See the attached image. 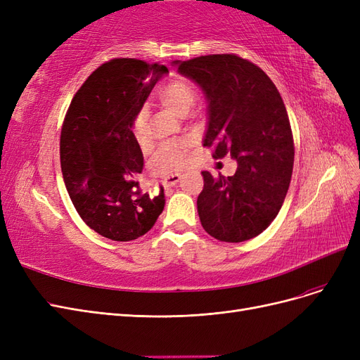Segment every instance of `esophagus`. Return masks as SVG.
I'll return each mask as SVG.
<instances>
[{
    "instance_id": "obj_1",
    "label": "esophagus",
    "mask_w": 360,
    "mask_h": 360,
    "mask_svg": "<svg viewBox=\"0 0 360 360\" xmlns=\"http://www.w3.org/2000/svg\"><path fill=\"white\" fill-rule=\"evenodd\" d=\"M180 180H181L180 174H171V176L163 179L162 183H163V186H165V188H169V186H176V184H177Z\"/></svg>"
}]
</instances>
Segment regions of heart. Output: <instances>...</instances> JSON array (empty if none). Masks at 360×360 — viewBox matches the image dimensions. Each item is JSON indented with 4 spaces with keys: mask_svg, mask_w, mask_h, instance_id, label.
<instances>
[{
    "mask_svg": "<svg viewBox=\"0 0 360 360\" xmlns=\"http://www.w3.org/2000/svg\"><path fill=\"white\" fill-rule=\"evenodd\" d=\"M156 97L162 106L168 108L174 114L186 115L198 101V90L188 79H171L160 86ZM147 120V110L141 108L134 115L132 126H130L132 127V135L141 147L147 146L148 143ZM191 147L192 141L188 138L163 144L151 159V169L159 176H168V174L180 169L186 162Z\"/></svg>",
    "mask_w": 360,
    "mask_h": 360,
    "instance_id": "obj_1",
    "label": "heart"
}]
</instances>
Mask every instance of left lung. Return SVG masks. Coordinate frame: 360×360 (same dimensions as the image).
<instances>
[{
	"mask_svg": "<svg viewBox=\"0 0 360 360\" xmlns=\"http://www.w3.org/2000/svg\"><path fill=\"white\" fill-rule=\"evenodd\" d=\"M174 64L209 101L204 147L214 159L230 153L237 160L234 176L201 172V225L221 242L249 240L274 222L290 188L294 143L285 105L269 76L236 53Z\"/></svg>",
	"mask_w": 360,
	"mask_h": 360,
	"instance_id": "8db88e82",
	"label": "left lung"
}]
</instances>
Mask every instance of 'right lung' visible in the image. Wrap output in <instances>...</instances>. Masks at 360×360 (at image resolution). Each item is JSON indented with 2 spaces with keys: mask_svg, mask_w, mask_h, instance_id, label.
<instances>
[{
  "mask_svg": "<svg viewBox=\"0 0 360 360\" xmlns=\"http://www.w3.org/2000/svg\"><path fill=\"white\" fill-rule=\"evenodd\" d=\"M168 72L159 63L114 58L76 91L60 138L64 184L81 219L115 242L148 233L165 207L163 189L150 197L136 181L144 158L132 118Z\"/></svg>",
  "mask_w": 360,
  "mask_h": 360,
  "instance_id": "obj_1",
  "label": "right lung"
}]
</instances>
